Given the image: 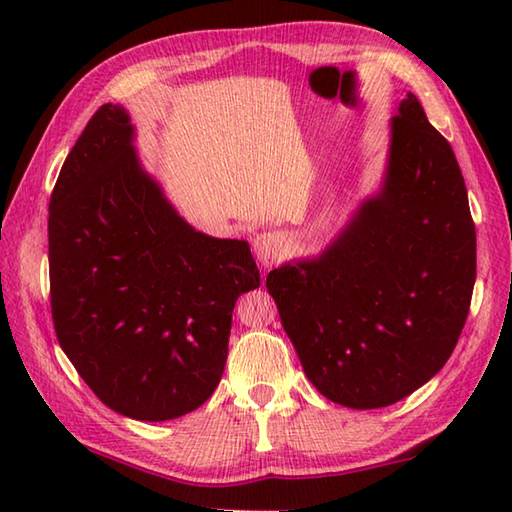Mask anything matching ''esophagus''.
Returning <instances> with one entry per match:
<instances>
[{
  "label": "esophagus",
  "instance_id": "1",
  "mask_svg": "<svg viewBox=\"0 0 512 512\" xmlns=\"http://www.w3.org/2000/svg\"><path fill=\"white\" fill-rule=\"evenodd\" d=\"M286 250H288V239L279 231L259 233L253 239V253L257 257V262L266 268L275 266L279 259L286 255Z\"/></svg>",
  "mask_w": 512,
  "mask_h": 512
}]
</instances>
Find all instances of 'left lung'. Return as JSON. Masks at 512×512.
Here are the masks:
<instances>
[{"label": "left lung", "instance_id": "left-lung-1", "mask_svg": "<svg viewBox=\"0 0 512 512\" xmlns=\"http://www.w3.org/2000/svg\"><path fill=\"white\" fill-rule=\"evenodd\" d=\"M475 286V226L451 145L416 94L389 121L380 187L319 255L270 270L266 288L319 394L380 409L436 376Z\"/></svg>", "mask_w": 512, "mask_h": 512}]
</instances>
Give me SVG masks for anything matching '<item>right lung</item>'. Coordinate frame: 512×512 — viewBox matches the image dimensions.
<instances>
[{"label": "right lung", "mask_w": 512, "mask_h": 512, "mask_svg": "<svg viewBox=\"0 0 512 512\" xmlns=\"http://www.w3.org/2000/svg\"><path fill=\"white\" fill-rule=\"evenodd\" d=\"M48 259L59 345L107 407L162 422L213 394L235 301L259 270L246 239L195 231L176 211L123 105H103L63 162Z\"/></svg>", "instance_id": "obj_1"}]
</instances>
